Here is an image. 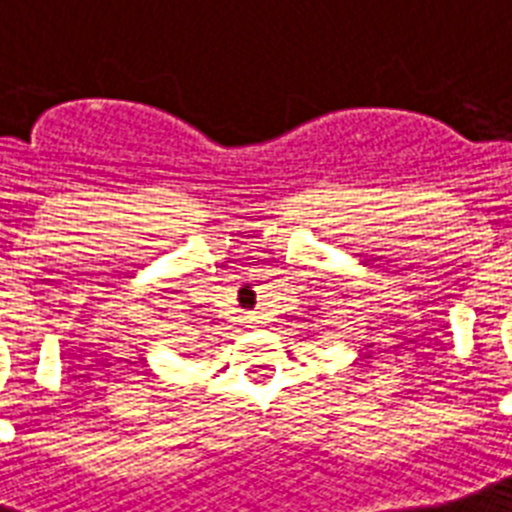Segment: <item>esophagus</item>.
Returning <instances> with one entry per match:
<instances>
[{
    "instance_id": "1",
    "label": "esophagus",
    "mask_w": 512,
    "mask_h": 512,
    "mask_svg": "<svg viewBox=\"0 0 512 512\" xmlns=\"http://www.w3.org/2000/svg\"><path fill=\"white\" fill-rule=\"evenodd\" d=\"M244 324H247V327H255L257 319H255V316H247V319H244Z\"/></svg>"
}]
</instances>
